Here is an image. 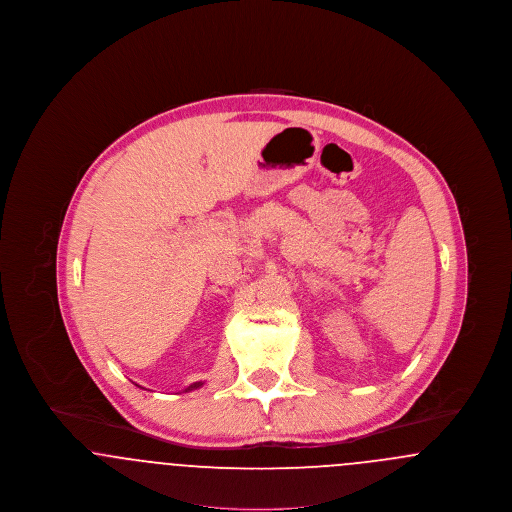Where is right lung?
I'll list each match as a JSON object with an SVG mask.
<instances>
[{"instance_id":"right-lung-1","label":"right lung","mask_w":512,"mask_h":512,"mask_svg":"<svg viewBox=\"0 0 512 512\" xmlns=\"http://www.w3.org/2000/svg\"><path fill=\"white\" fill-rule=\"evenodd\" d=\"M199 386H203V384H201V382H195V384H192V386H190V388H186V391L195 390V388H199Z\"/></svg>"}]
</instances>
